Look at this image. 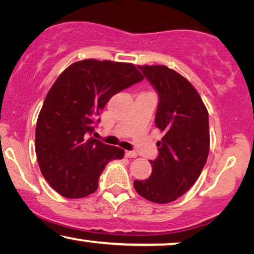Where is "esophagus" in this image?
<instances>
[{
  "label": "esophagus",
  "mask_w": 254,
  "mask_h": 254,
  "mask_svg": "<svg viewBox=\"0 0 254 254\" xmlns=\"http://www.w3.org/2000/svg\"><path fill=\"white\" fill-rule=\"evenodd\" d=\"M126 156L128 157V158H135V157L138 156V155H137V153H135V151H133V150H127V151H126Z\"/></svg>",
  "instance_id": "34e87169"
}]
</instances>
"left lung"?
<instances>
[{
	"label": "left lung",
	"mask_w": 254,
	"mask_h": 254,
	"mask_svg": "<svg viewBox=\"0 0 254 254\" xmlns=\"http://www.w3.org/2000/svg\"><path fill=\"white\" fill-rule=\"evenodd\" d=\"M158 94L155 124L163 132L158 156L146 180H134L140 196L165 204L179 198L196 183L210 150L209 113L188 79L171 68L138 66Z\"/></svg>",
	"instance_id": "obj_1"
}]
</instances>
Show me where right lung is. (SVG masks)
Segmentation results:
<instances>
[{
    "mask_svg": "<svg viewBox=\"0 0 254 254\" xmlns=\"http://www.w3.org/2000/svg\"><path fill=\"white\" fill-rule=\"evenodd\" d=\"M142 79L133 64L96 59L71 64L56 79L37 117L35 151L57 192L67 198L92 194L105 166L123 158V149L90 135L108 100Z\"/></svg>",
    "mask_w": 254,
    "mask_h": 254,
    "instance_id": "add662e5",
    "label": "right lung"
}]
</instances>
